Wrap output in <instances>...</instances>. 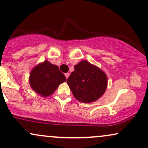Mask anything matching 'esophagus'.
Here are the masks:
<instances>
[{
    "label": "esophagus",
    "instance_id": "esophagus-1",
    "mask_svg": "<svg viewBox=\"0 0 148 148\" xmlns=\"http://www.w3.org/2000/svg\"><path fill=\"white\" fill-rule=\"evenodd\" d=\"M64 76H65L66 79H68V77L69 76V73H66V74H64Z\"/></svg>",
    "mask_w": 148,
    "mask_h": 148
}]
</instances>
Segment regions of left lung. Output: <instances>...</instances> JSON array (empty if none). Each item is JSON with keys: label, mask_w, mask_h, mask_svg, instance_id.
I'll list each match as a JSON object with an SVG mask.
<instances>
[{"label": "left lung", "mask_w": 148, "mask_h": 148, "mask_svg": "<svg viewBox=\"0 0 148 148\" xmlns=\"http://www.w3.org/2000/svg\"><path fill=\"white\" fill-rule=\"evenodd\" d=\"M73 95L83 103H91L103 95L106 89L107 77L101 69L83 60L74 66L67 80Z\"/></svg>", "instance_id": "left-lung-1"}]
</instances>
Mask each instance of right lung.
<instances>
[{"label":"right lung","instance_id":"right-lung-1","mask_svg":"<svg viewBox=\"0 0 148 148\" xmlns=\"http://www.w3.org/2000/svg\"><path fill=\"white\" fill-rule=\"evenodd\" d=\"M64 81L66 78L59 67L47 60L36 66L30 74V86L42 97L51 95L59 85Z\"/></svg>","mask_w":148,"mask_h":148}]
</instances>
